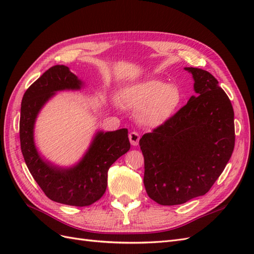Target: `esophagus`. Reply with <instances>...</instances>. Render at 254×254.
<instances>
[{"label":"esophagus","instance_id":"1","mask_svg":"<svg viewBox=\"0 0 254 254\" xmlns=\"http://www.w3.org/2000/svg\"><path fill=\"white\" fill-rule=\"evenodd\" d=\"M129 140H130L131 145L136 146L137 144H139V141H140V134L135 131H131L129 133Z\"/></svg>","mask_w":254,"mask_h":254}]
</instances>
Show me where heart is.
Listing matches in <instances>:
<instances>
[{
  "mask_svg": "<svg viewBox=\"0 0 254 254\" xmlns=\"http://www.w3.org/2000/svg\"><path fill=\"white\" fill-rule=\"evenodd\" d=\"M125 104L136 109V118L142 125L159 127L170 121L182 102L178 87L158 79L133 84L124 92Z\"/></svg>",
  "mask_w": 254,
  "mask_h": 254,
  "instance_id": "heart-1",
  "label": "heart"
}]
</instances>
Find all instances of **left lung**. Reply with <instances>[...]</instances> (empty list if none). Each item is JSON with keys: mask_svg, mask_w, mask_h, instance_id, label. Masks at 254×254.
<instances>
[{"mask_svg": "<svg viewBox=\"0 0 254 254\" xmlns=\"http://www.w3.org/2000/svg\"><path fill=\"white\" fill-rule=\"evenodd\" d=\"M184 68L193 75L196 95L140 140L146 191L162 205L206 194L224 172L235 144L234 111L226 92L207 71Z\"/></svg>", "mask_w": 254, "mask_h": 254, "instance_id": "left-lung-1", "label": "left lung"}]
</instances>
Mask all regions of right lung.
Listing matches in <instances>:
<instances>
[{
	"mask_svg": "<svg viewBox=\"0 0 254 254\" xmlns=\"http://www.w3.org/2000/svg\"><path fill=\"white\" fill-rule=\"evenodd\" d=\"M82 82L65 65L44 72L23 95L20 117V143L28 171L51 200L87 206L105 194L110 166L130 149L128 130L98 131L78 164L61 168L42 159L34 142L37 115L57 91L79 90Z\"/></svg>",
	"mask_w": 254,
	"mask_h": 254,
	"instance_id": "obj_1",
	"label": "right lung"
}]
</instances>
